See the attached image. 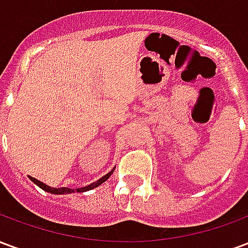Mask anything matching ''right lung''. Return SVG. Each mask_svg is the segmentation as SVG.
<instances>
[{
	"instance_id": "right-lung-1",
	"label": "right lung",
	"mask_w": 248,
	"mask_h": 248,
	"mask_svg": "<svg viewBox=\"0 0 248 248\" xmlns=\"http://www.w3.org/2000/svg\"><path fill=\"white\" fill-rule=\"evenodd\" d=\"M114 172V169L111 170L110 172H108L106 175H103L102 178H99L97 182H93L92 185H89V186H85V187H79V188H69V187H58V188H56V187H50L47 186V185H45L44 182H40L38 179H35V178L33 177H29L30 181H33V182L37 185L38 187H41L42 190H45V191L50 192V194H57V195H62V194H71V192H85V191H89V190H93V188H95V187H98L99 185H102L103 182H106L108 178H110V175Z\"/></svg>"
}]
</instances>
